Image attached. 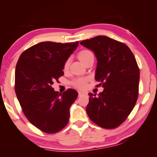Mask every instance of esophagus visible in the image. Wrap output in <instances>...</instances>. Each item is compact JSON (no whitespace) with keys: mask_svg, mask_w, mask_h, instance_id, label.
<instances>
[{"mask_svg":"<svg viewBox=\"0 0 157 157\" xmlns=\"http://www.w3.org/2000/svg\"><path fill=\"white\" fill-rule=\"evenodd\" d=\"M78 94H79V96H82V95H86V93L84 92V91H79L78 92Z\"/></svg>","mask_w":157,"mask_h":157,"instance_id":"esophagus-1","label":"esophagus"}]
</instances>
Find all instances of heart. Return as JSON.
<instances>
[{
    "mask_svg": "<svg viewBox=\"0 0 157 157\" xmlns=\"http://www.w3.org/2000/svg\"><path fill=\"white\" fill-rule=\"evenodd\" d=\"M78 57L79 59L81 60L82 62L85 63L91 59V58H94V54H93L91 51L89 50H81L80 52L78 53ZM70 65V59H68L66 60V62L63 63V69L64 70H67ZM88 78H79L74 79L73 81L72 84L74 86L77 87L78 89H84L86 86L87 82H88Z\"/></svg>",
    "mask_w": 157,
    "mask_h": 157,
    "instance_id": "1",
    "label": "heart"
}]
</instances>
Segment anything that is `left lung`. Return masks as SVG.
<instances>
[{
    "mask_svg": "<svg viewBox=\"0 0 157 157\" xmlns=\"http://www.w3.org/2000/svg\"><path fill=\"white\" fill-rule=\"evenodd\" d=\"M95 53V79L104 90L98 96L89 93L86 108L89 118L102 128L113 129L126 120L139 96L140 71L129 48L106 36L79 41Z\"/></svg>",
    "mask_w": 157,
    "mask_h": 157,
    "instance_id": "left-lung-1",
    "label": "left lung"
}]
</instances>
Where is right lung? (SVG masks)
Here are the masks:
<instances>
[{
    "label": "right lung",
    "mask_w": 157,
    "mask_h": 157,
    "mask_svg": "<svg viewBox=\"0 0 157 157\" xmlns=\"http://www.w3.org/2000/svg\"><path fill=\"white\" fill-rule=\"evenodd\" d=\"M78 44L41 42L25 50L17 62L14 89L23 112L34 126L47 134L67 125L69 109L78 96L74 89L62 94L52 87L63 75V63Z\"/></svg>",
    "instance_id": "obj_1"
}]
</instances>
